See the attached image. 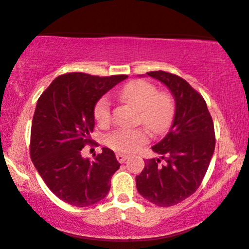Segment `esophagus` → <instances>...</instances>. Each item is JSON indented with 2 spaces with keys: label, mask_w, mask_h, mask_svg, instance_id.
<instances>
[{
  "label": "esophagus",
  "mask_w": 249,
  "mask_h": 249,
  "mask_svg": "<svg viewBox=\"0 0 249 249\" xmlns=\"http://www.w3.org/2000/svg\"><path fill=\"white\" fill-rule=\"evenodd\" d=\"M116 158H117V160H118V161H120L121 163H123L124 161H125L126 159H127V156H126V155H123V153H117V155H116Z\"/></svg>",
  "instance_id": "obj_1"
}]
</instances>
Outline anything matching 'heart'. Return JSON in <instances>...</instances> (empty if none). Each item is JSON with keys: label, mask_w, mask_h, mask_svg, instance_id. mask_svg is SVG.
Wrapping results in <instances>:
<instances>
[{"label": "heart", "mask_w": 249, "mask_h": 249, "mask_svg": "<svg viewBox=\"0 0 249 249\" xmlns=\"http://www.w3.org/2000/svg\"><path fill=\"white\" fill-rule=\"evenodd\" d=\"M120 97L139 108L138 122L152 134H161L169 127L175 113L173 98L166 92H158L155 85L144 80H134L120 90ZM94 120L101 127L111 122V103L107 97L101 98L94 106ZM148 141L143 128H121L107 135L106 144L114 151L129 153Z\"/></svg>", "instance_id": "obj_1"}]
</instances>
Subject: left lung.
I'll use <instances>...</instances> for the list:
<instances>
[{"instance_id": "1", "label": "left lung", "mask_w": 249, "mask_h": 249, "mask_svg": "<svg viewBox=\"0 0 249 249\" xmlns=\"http://www.w3.org/2000/svg\"><path fill=\"white\" fill-rule=\"evenodd\" d=\"M146 74L170 90L175 115L169 132L152 146L160 157L145 161L135 178L136 188L152 204L166 208L184 201L201 185L214 152V126L205 100L187 81L164 71Z\"/></svg>"}]
</instances>
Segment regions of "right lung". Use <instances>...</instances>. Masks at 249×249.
Masks as SVG:
<instances>
[{
	"instance_id": "obj_1",
	"label": "right lung",
	"mask_w": 249,
	"mask_h": 249,
	"mask_svg": "<svg viewBox=\"0 0 249 249\" xmlns=\"http://www.w3.org/2000/svg\"><path fill=\"white\" fill-rule=\"evenodd\" d=\"M126 78L66 73L57 76L37 101L31 124V160L47 187L69 204H96L110 190V178L121 166L114 151L103 148L91 161L83 158L81 150L92 142L90 133L98 100Z\"/></svg>"
}]
</instances>
